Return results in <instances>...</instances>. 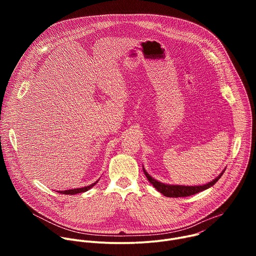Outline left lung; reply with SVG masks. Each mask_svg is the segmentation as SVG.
<instances>
[{
    "mask_svg": "<svg viewBox=\"0 0 256 256\" xmlns=\"http://www.w3.org/2000/svg\"><path fill=\"white\" fill-rule=\"evenodd\" d=\"M144 173L146 175V177L148 178V180L153 184V186L160 192L163 196H168V198H184V196H194L198 192H200L202 190H206L208 188H210V186H212L216 182L221 178V176L223 175V173L225 172V170L222 171V173L218 175V177H216L214 180H212L210 182L204 186H176V184H162V182L154 179L151 175L148 174V172L144 170V168L142 167Z\"/></svg>",
    "mask_w": 256,
    "mask_h": 256,
    "instance_id": "8db88e82",
    "label": "left lung"
}]
</instances>
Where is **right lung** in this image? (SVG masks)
Returning <instances> with one entry per match:
<instances>
[{
	"mask_svg": "<svg viewBox=\"0 0 256 256\" xmlns=\"http://www.w3.org/2000/svg\"><path fill=\"white\" fill-rule=\"evenodd\" d=\"M98 182V180L96 182H94V184L88 186H85V188H74V190H60L58 192L60 194H80V192H85L87 190H89L91 188H93L96 184Z\"/></svg>",
	"mask_w": 256,
	"mask_h": 256,
	"instance_id": "obj_1",
	"label": "right lung"
}]
</instances>
